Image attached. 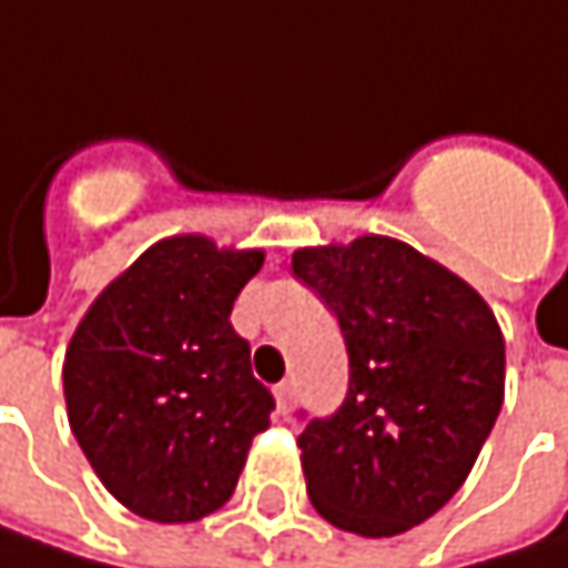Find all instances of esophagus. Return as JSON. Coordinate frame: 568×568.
<instances>
[{"label":"esophagus","instance_id":"34e87169","mask_svg":"<svg viewBox=\"0 0 568 568\" xmlns=\"http://www.w3.org/2000/svg\"><path fill=\"white\" fill-rule=\"evenodd\" d=\"M276 406H280V413H288L292 409V403H295V384L292 381H283V384H276Z\"/></svg>","mask_w":568,"mask_h":568}]
</instances>
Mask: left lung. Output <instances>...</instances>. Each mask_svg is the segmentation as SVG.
Wrapping results in <instances>:
<instances>
[{"label": "left lung", "instance_id": "1", "mask_svg": "<svg viewBox=\"0 0 568 568\" xmlns=\"http://www.w3.org/2000/svg\"><path fill=\"white\" fill-rule=\"evenodd\" d=\"M292 273L335 312L347 347L344 403L298 436L308 497L347 534H406L462 488L494 429L497 318L471 285L389 236L298 250Z\"/></svg>", "mask_w": 568, "mask_h": 568}]
</instances>
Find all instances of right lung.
Returning a JSON list of instances; mask_svg holds the SVG:
<instances>
[{"label":"right lung","instance_id":"add662e5","mask_svg":"<svg viewBox=\"0 0 568 568\" xmlns=\"http://www.w3.org/2000/svg\"><path fill=\"white\" fill-rule=\"evenodd\" d=\"M260 250L172 236L145 250L90 305L64 357L74 438L132 514L191 524L231 500L273 393L233 332L240 288Z\"/></svg>","mask_w":568,"mask_h":568}]
</instances>
